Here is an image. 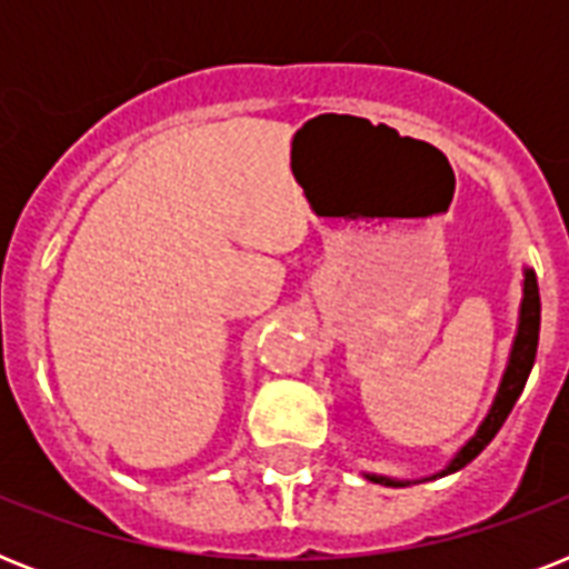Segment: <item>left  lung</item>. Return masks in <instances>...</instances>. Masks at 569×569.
<instances>
[{"instance_id":"1","label":"left lung","mask_w":569,"mask_h":569,"mask_svg":"<svg viewBox=\"0 0 569 569\" xmlns=\"http://www.w3.org/2000/svg\"><path fill=\"white\" fill-rule=\"evenodd\" d=\"M538 337H540V292H538V277L531 268H522V301H520V319H517V333H513L511 342V355H508V366H505V375L499 380V389H496V398L490 410H487L485 422L478 425V431L469 437L458 451H455V458L446 463V469H440L437 476L431 478H442L449 476V472H458L469 463V460H476L485 446L493 440L499 428L505 425L508 413L517 405V398H520L522 387H526V380L531 375V366H535V355H538ZM369 481L383 487H407L413 485V481H398V478H387V476H372V472H366ZM428 481V478H422Z\"/></svg>"}]
</instances>
